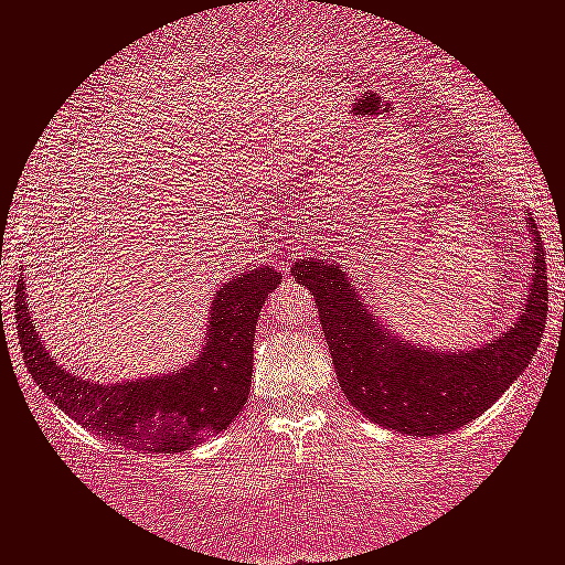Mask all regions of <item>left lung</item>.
I'll list each match as a JSON object with an SVG mask.
<instances>
[{"label": "left lung", "instance_id": "obj_1", "mask_svg": "<svg viewBox=\"0 0 565 565\" xmlns=\"http://www.w3.org/2000/svg\"><path fill=\"white\" fill-rule=\"evenodd\" d=\"M532 282L526 309L503 335L471 351H422L374 322L343 269L322 259L294 264L311 290L340 387L353 408L401 435H445L477 419L529 366L547 322V264L534 220Z\"/></svg>", "mask_w": 565, "mask_h": 565}]
</instances>
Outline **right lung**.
Instances as JSON below:
<instances>
[{
	"instance_id": "right-lung-1",
	"label": "right lung",
	"mask_w": 565,
	"mask_h": 565,
	"mask_svg": "<svg viewBox=\"0 0 565 565\" xmlns=\"http://www.w3.org/2000/svg\"><path fill=\"white\" fill-rule=\"evenodd\" d=\"M280 282V271L269 267L233 277L209 306L206 340L196 361L164 377L115 385L83 380L49 356L20 282L15 294L20 351L36 385L88 431L134 450L180 452L227 429L246 406L256 319L264 298Z\"/></svg>"
}]
</instances>
